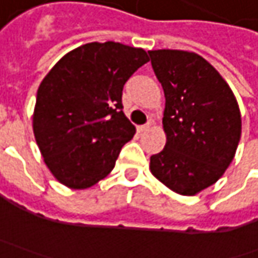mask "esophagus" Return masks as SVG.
I'll return each mask as SVG.
<instances>
[{"mask_svg":"<svg viewBox=\"0 0 258 258\" xmlns=\"http://www.w3.org/2000/svg\"><path fill=\"white\" fill-rule=\"evenodd\" d=\"M151 129V123H146L142 124V126H138V131L139 132H146V131H149Z\"/></svg>","mask_w":258,"mask_h":258,"instance_id":"esophagus-1","label":"esophagus"}]
</instances>
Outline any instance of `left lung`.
Returning a JSON list of instances; mask_svg holds the SVG:
<instances>
[{"label": "left lung", "mask_w": 258, "mask_h": 258, "mask_svg": "<svg viewBox=\"0 0 258 258\" xmlns=\"http://www.w3.org/2000/svg\"><path fill=\"white\" fill-rule=\"evenodd\" d=\"M165 93L166 144L149 169L171 191L197 195L233 162L241 138V113L231 87L197 53L151 50Z\"/></svg>", "instance_id": "left-lung-1"}]
</instances>
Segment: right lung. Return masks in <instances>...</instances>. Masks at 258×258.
<instances>
[{
    "label": "right lung",
    "instance_id": "right-lung-1",
    "mask_svg": "<svg viewBox=\"0 0 258 258\" xmlns=\"http://www.w3.org/2000/svg\"><path fill=\"white\" fill-rule=\"evenodd\" d=\"M144 48L87 43L63 55L37 90L33 131L55 179L86 189L114 168L135 126L122 110L127 79L148 63Z\"/></svg>",
    "mask_w": 258,
    "mask_h": 258
}]
</instances>
